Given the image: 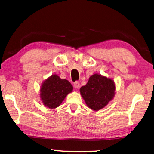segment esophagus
<instances>
[{
  "mask_svg": "<svg viewBox=\"0 0 154 154\" xmlns=\"http://www.w3.org/2000/svg\"><path fill=\"white\" fill-rule=\"evenodd\" d=\"M74 88H78L80 87V83L78 82H75L74 83Z\"/></svg>",
  "mask_w": 154,
  "mask_h": 154,
  "instance_id": "esophagus-1",
  "label": "esophagus"
}]
</instances>
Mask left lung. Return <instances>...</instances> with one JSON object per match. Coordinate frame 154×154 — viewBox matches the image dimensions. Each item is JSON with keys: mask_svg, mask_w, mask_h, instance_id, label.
<instances>
[{"mask_svg": "<svg viewBox=\"0 0 154 154\" xmlns=\"http://www.w3.org/2000/svg\"><path fill=\"white\" fill-rule=\"evenodd\" d=\"M116 86L113 80L100 74L91 76L80 92L86 105L94 111L104 108L114 98Z\"/></svg>", "mask_w": 154, "mask_h": 154, "instance_id": "8db88e82", "label": "left lung"}]
</instances>
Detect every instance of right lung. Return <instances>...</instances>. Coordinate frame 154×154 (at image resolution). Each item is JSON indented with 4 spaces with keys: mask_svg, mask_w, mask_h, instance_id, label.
<instances>
[{
    "mask_svg": "<svg viewBox=\"0 0 154 154\" xmlns=\"http://www.w3.org/2000/svg\"><path fill=\"white\" fill-rule=\"evenodd\" d=\"M73 86L67 80H62L57 75H52L42 83L40 98L44 105L51 109L58 107Z\"/></svg>",
    "mask_w": 154,
    "mask_h": 154,
    "instance_id": "1",
    "label": "right lung"
}]
</instances>
